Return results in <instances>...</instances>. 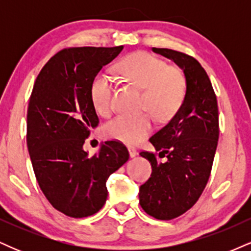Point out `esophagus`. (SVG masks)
I'll return each mask as SVG.
<instances>
[{"mask_svg": "<svg viewBox=\"0 0 251 251\" xmlns=\"http://www.w3.org/2000/svg\"><path fill=\"white\" fill-rule=\"evenodd\" d=\"M127 150H128V153H129V157L133 158L137 155V150H135L133 146H127Z\"/></svg>", "mask_w": 251, "mask_h": 251, "instance_id": "34e87169", "label": "esophagus"}]
</instances>
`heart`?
<instances>
[{"mask_svg": "<svg viewBox=\"0 0 251 251\" xmlns=\"http://www.w3.org/2000/svg\"><path fill=\"white\" fill-rule=\"evenodd\" d=\"M124 79L144 89L143 106L159 120H168L180 107L185 96V77L175 67L151 54H131L118 65ZM113 80L106 73H98L91 85L93 107L101 116H107L112 108ZM153 117L150 113L139 116H117L103 126V133L109 139L124 144L139 143L153 129Z\"/></svg>", "mask_w": 251, "mask_h": 251, "instance_id": "heart-1", "label": "heart"}]
</instances>
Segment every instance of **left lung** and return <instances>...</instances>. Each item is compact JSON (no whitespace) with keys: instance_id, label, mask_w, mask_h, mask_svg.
Segmentation results:
<instances>
[{"instance_id":"1","label":"left lung","mask_w":251,"mask_h":251,"mask_svg":"<svg viewBox=\"0 0 251 251\" xmlns=\"http://www.w3.org/2000/svg\"><path fill=\"white\" fill-rule=\"evenodd\" d=\"M152 51L174 61L185 77V96L171 120L150 138L159 152H140L152 175L139 189V204L157 220L169 221L198 201L211 172L218 143V106L210 79L201 63L168 48Z\"/></svg>"}]
</instances>
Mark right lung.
<instances>
[{
	"label": "right lung",
	"instance_id": "add662e5",
	"mask_svg": "<svg viewBox=\"0 0 251 251\" xmlns=\"http://www.w3.org/2000/svg\"><path fill=\"white\" fill-rule=\"evenodd\" d=\"M80 47L59 51L34 83L27 112V146L37 183L60 212L82 218L107 200L106 180L128 160L123 144L101 143L89 157L83 144L99 118L91 100L94 76L123 50Z\"/></svg>",
	"mask_w": 251,
	"mask_h": 251
}]
</instances>
